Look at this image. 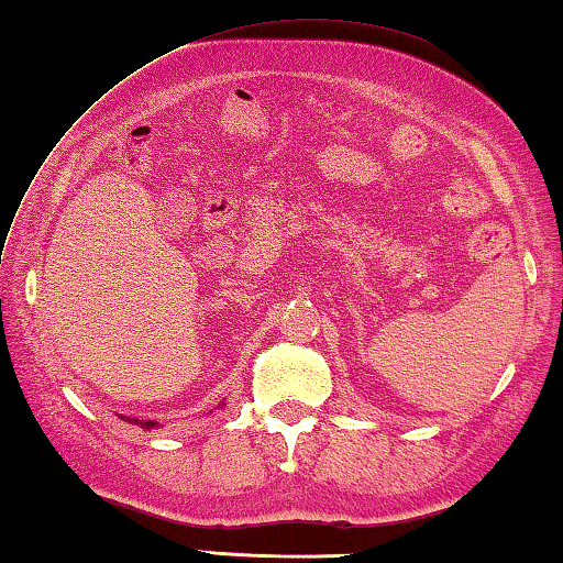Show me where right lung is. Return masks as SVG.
<instances>
[{
    "label": "right lung",
    "instance_id": "add662e5",
    "mask_svg": "<svg viewBox=\"0 0 563 563\" xmlns=\"http://www.w3.org/2000/svg\"><path fill=\"white\" fill-rule=\"evenodd\" d=\"M121 418H123V421H128V423L145 428V430H150V428H157V426H159L157 421H140V418H130V416H121Z\"/></svg>",
    "mask_w": 563,
    "mask_h": 563
}]
</instances>
